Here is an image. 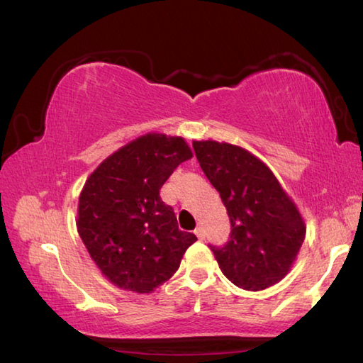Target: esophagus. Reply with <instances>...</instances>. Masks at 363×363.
I'll list each match as a JSON object with an SVG mask.
<instances>
[{
  "instance_id": "esophagus-1",
  "label": "esophagus",
  "mask_w": 363,
  "mask_h": 363,
  "mask_svg": "<svg viewBox=\"0 0 363 363\" xmlns=\"http://www.w3.org/2000/svg\"><path fill=\"white\" fill-rule=\"evenodd\" d=\"M194 234H196V236H198V239H201V240H204V239H206V231H204V228H202V226H198V228H196V230H194Z\"/></svg>"
}]
</instances>
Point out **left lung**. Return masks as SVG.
Listing matches in <instances>:
<instances>
[{
  "label": "left lung",
  "mask_w": 363,
  "mask_h": 363,
  "mask_svg": "<svg viewBox=\"0 0 363 363\" xmlns=\"http://www.w3.org/2000/svg\"><path fill=\"white\" fill-rule=\"evenodd\" d=\"M193 148L230 215V240L223 247L211 245L221 272L250 291L282 281L306 236L295 202L250 151L215 140H196Z\"/></svg>",
  "instance_id": "left-lung-1"
}]
</instances>
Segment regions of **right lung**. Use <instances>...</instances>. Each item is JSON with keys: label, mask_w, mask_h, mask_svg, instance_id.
<instances>
[{"label": "right lung", "mask_w": 363, "mask_h": 363, "mask_svg": "<svg viewBox=\"0 0 363 363\" xmlns=\"http://www.w3.org/2000/svg\"><path fill=\"white\" fill-rule=\"evenodd\" d=\"M193 157L185 138L146 133L108 156L84 183L78 233L108 281L135 294H151L174 276L198 238L178 230L174 208L159 189Z\"/></svg>", "instance_id": "obj_1"}]
</instances>
